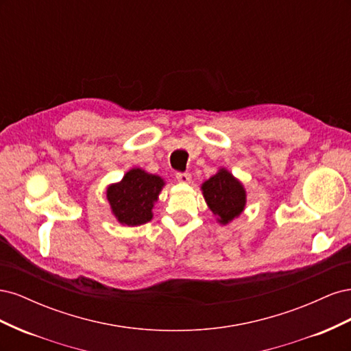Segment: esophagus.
<instances>
[{"label": "esophagus", "instance_id": "34e87169", "mask_svg": "<svg viewBox=\"0 0 351 351\" xmlns=\"http://www.w3.org/2000/svg\"><path fill=\"white\" fill-rule=\"evenodd\" d=\"M176 178H177L178 183H183V184H187V183L192 182V176H190L189 173H178L176 176Z\"/></svg>", "mask_w": 351, "mask_h": 351}]
</instances>
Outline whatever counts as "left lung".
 <instances>
[{
    "mask_svg": "<svg viewBox=\"0 0 351 351\" xmlns=\"http://www.w3.org/2000/svg\"><path fill=\"white\" fill-rule=\"evenodd\" d=\"M200 190L208 208L221 226H227L239 218L246 208V189L224 167H219L214 176L205 180Z\"/></svg>",
    "mask_w": 351,
    "mask_h": 351,
    "instance_id": "8db88e82",
    "label": "left lung"
}]
</instances>
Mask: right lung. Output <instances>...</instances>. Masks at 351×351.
<instances>
[{
  "instance_id": "add662e5",
  "label": "right lung",
  "mask_w": 351,
  "mask_h": 351,
  "mask_svg": "<svg viewBox=\"0 0 351 351\" xmlns=\"http://www.w3.org/2000/svg\"><path fill=\"white\" fill-rule=\"evenodd\" d=\"M165 180L134 167L120 182L107 187V200L111 214L124 227H139L154 218V206L162 192Z\"/></svg>"
}]
</instances>
